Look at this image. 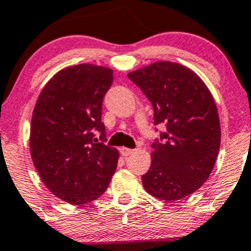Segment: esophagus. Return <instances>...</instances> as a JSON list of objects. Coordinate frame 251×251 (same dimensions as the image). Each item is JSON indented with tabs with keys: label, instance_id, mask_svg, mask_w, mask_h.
I'll return each instance as SVG.
<instances>
[{
	"label": "esophagus",
	"instance_id": "obj_1",
	"mask_svg": "<svg viewBox=\"0 0 251 251\" xmlns=\"http://www.w3.org/2000/svg\"><path fill=\"white\" fill-rule=\"evenodd\" d=\"M120 152H121V155H123V156L127 157V156H130V155L133 154L134 150H133V149H128V148L123 147V148H121V149H120Z\"/></svg>",
	"mask_w": 251,
	"mask_h": 251
}]
</instances>
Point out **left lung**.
<instances>
[{"label": "left lung", "mask_w": 251, "mask_h": 251, "mask_svg": "<svg viewBox=\"0 0 251 251\" xmlns=\"http://www.w3.org/2000/svg\"><path fill=\"white\" fill-rule=\"evenodd\" d=\"M127 77L151 102L155 125H166L151 146L144 189L163 201L184 199L204 184L218 156L221 130L214 99L196 73L176 62L150 63Z\"/></svg>", "instance_id": "left-lung-1"}]
</instances>
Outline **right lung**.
<instances>
[{"mask_svg":"<svg viewBox=\"0 0 251 251\" xmlns=\"http://www.w3.org/2000/svg\"><path fill=\"white\" fill-rule=\"evenodd\" d=\"M112 83L110 68L71 66L47 83L33 109V165L50 192L71 204L99 199L117 170L119 151L103 143L105 127L101 121L102 102Z\"/></svg>","mask_w":251,"mask_h":251,"instance_id":"1","label":"right lung"}]
</instances>
